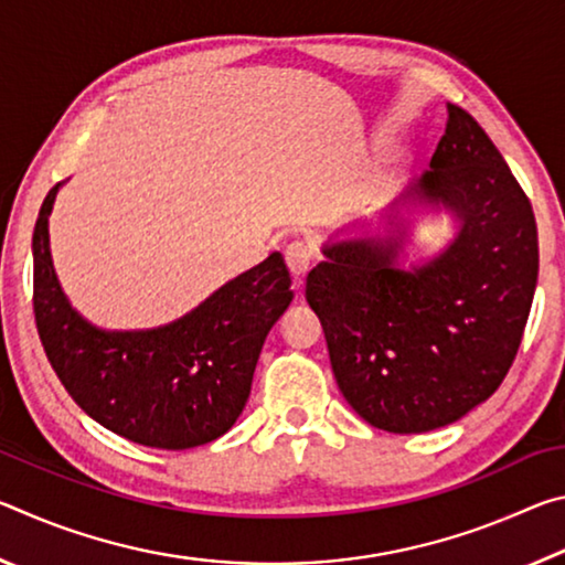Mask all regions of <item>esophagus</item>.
<instances>
[{
	"label": "esophagus",
	"mask_w": 565,
	"mask_h": 565,
	"mask_svg": "<svg viewBox=\"0 0 565 565\" xmlns=\"http://www.w3.org/2000/svg\"><path fill=\"white\" fill-rule=\"evenodd\" d=\"M284 256H286V266H289V271L294 274V279L301 281V276L309 271V266L313 262L311 246L303 242H291L289 246H286Z\"/></svg>",
	"instance_id": "esophagus-1"
}]
</instances>
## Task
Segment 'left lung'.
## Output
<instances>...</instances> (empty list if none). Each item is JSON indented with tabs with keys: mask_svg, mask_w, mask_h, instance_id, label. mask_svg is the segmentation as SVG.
Returning a JSON list of instances; mask_svg holds the SVG:
<instances>
[{
	"mask_svg": "<svg viewBox=\"0 0 565 565\" xmlns=\"http://www.w3.org/2000/svg\"><path fill=\"white\" fill-rule=\"evenodd\" d=\"M408 196L458 216L444 254L404 271L394 266L396 236L351 238L323 248L327 262L306 276L343 398L388 434L454 424L501 386L539 279L529 196L489 134L456 104L431 169Z\"/></svg>",
	"mask_w": 565,
	"mask_h": 565,
	"instance_id": "left-lung-1",
	"label": "left lung"
}]
</instances>
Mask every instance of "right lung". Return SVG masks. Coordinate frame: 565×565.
Wrapping results in <instances>:
<instances>
[{
  "mask_svg": "<svg viewBox=\"0 0 565 565\" xmlns=\"http://www.w3.org/2000/svg\"><path fill=\"white\" fill-rule=\"evenodd\" d=\"M52 186L34 226V319L56 376L82 411L134 444L181 451L214 441L242 414L269 329L291 303L274 252L169 327L102 331L76 313L50 254Z\"/></svg>",
  "mask_w": 565,
  "mask_h": 565,
  "instance_id": "1",
  "label": "right lung"
}]
</instances>
